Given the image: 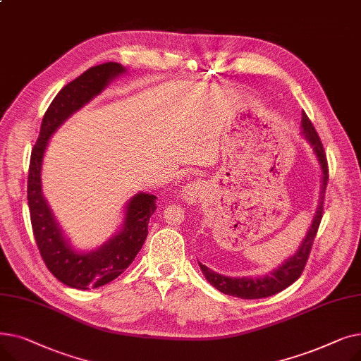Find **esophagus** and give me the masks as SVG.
<instances>
[{"mask_svg":"<svg viewBox=\"0 0 361 361\" xmlns=\"http://www.w3.org/2000/svg\"><path fill=\"white\" fill-rule=\"evenodd\" d=\"M204 187L202 183L199 181H192L188 183L187 185H184L183 192H181V197L183 200L188 202V203H195L197 200H200L204 196Z\"/></svg>","mask_w":361,"mask_h":361,"instance_id":"esophagus-1","label":"esophagus"}]
</instances>
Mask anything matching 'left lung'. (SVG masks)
I'll return each mask as SVG.
<instances>
[{
    "label": "left lung",
    "mask_w": 361,
    "mask_h": 361,
    "mask_svg": "<svg viewBox=\"0 0 361 361\" xmlns=\"http://www.w3.org/2000/svg\"><path fill=\"white\" fill-rule=\"evenodd\" d=\"M301 116H302L301 117V130H302L301 133H302V136H305V139L309 142V145L313 147V152L319 161L320 171H322L320 200L317 204V211L314 214L313 222L310 225V230L307 231V235L305 237V240L301 241L298 250L291 257H288L286 262H283L278 269H275L274 272L264 275V276H257V278L225 276V275H221V274L209 269L199 262V267H200L203 275L206 276V279L211 282L212 287H215L216 290H219L224 294L234 295V297L244 298V300L269 297V295L281 293L282 290L290 287L293 282H295L300 278L302 269H305V267H306L314 237L317 234V228H319L320 221H322V214H324V200H325V190L328 185L329 174H328V161H326V155L324 150V145H322L317 133H316L312 121L306 116L305 111L301 112Z\"/></svg>",
    "instance_id": "obj_1"
}]
</instances>
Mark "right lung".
I'll return each mask as SVG.
<instances>
[{
  "mask_svg": "<svg viewBox=\"0 0 361 361\" xmlns=\"http://www.w3.org/2000/svg\"><path fill=\"white\" fill-rule=\"evenodd\" d=\"M124 71L126 68L118 63H105L90 67L66 85L48 106L39 137L32 150L27 203L33 235L49 272L71 288H98L120 276L140 252L147 237L149 219L157 209L154 195L143 192L135 195L126 206L120 231L97 250L78 252L64 237L42 195L41 171L49 137L75 111L98 97Z\"/></svg>",
  "mask_w": 361,
  "mask_h": 361,
  "instance_id": "1",
  "label": "right lung"
}]
</instances>
